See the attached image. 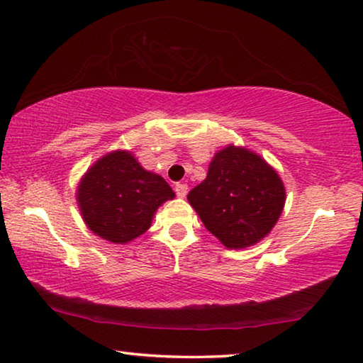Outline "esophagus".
<instances>
[{"mask_svg": "<svg viewBox=\"0 0 363 363\" xmlns=\"http://www.w3.org/2000/svg\"><path fill=\"white\" fill-rule=\"evenodd\" d=\"M174 191H176V194H177V197H186V194H187V184H184V182L176 184Z\"/></svg>", "mask_w": 363, "mask_h": 363, "instance_id": "obj_1", "label": "esophagus"}]
</instances>
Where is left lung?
Here are the masks:
<instances>
[{"label":"left lung","instance_id":"1","mask_svg":"<svg viewBox=\"0 0 363 363\" xmlns=\"http://www.w3.org/2000/svg\"><path fill=\"white\" fill-rule=\"evenodd\" d=\"M205 228L230 250L261 241L277 223L285 189L277 172L246 148L218 151L207 179L189 192Z\"/></svg>","mask_w":363,"mask_h":363}]
</instances>
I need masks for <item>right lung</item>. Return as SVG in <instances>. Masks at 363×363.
<instances>
[{
  "label": "right lung",
  "instance_id": "obj_1",
  "mask_svg": "<svg viewBox=\"0 0 363 363\" xmlns=\"http://www.w3.org/2000/svg\"><path fill=\"white\" fill-rule=\"evenodd\" d=\"M172 197L163 177L145 171L128 151H113L86 172L77 199L93 233L123 245L143 235L156 208Z\"/></svg>",
  "mask_w": 363,
  "mask_h": 363
}]
</instances>
